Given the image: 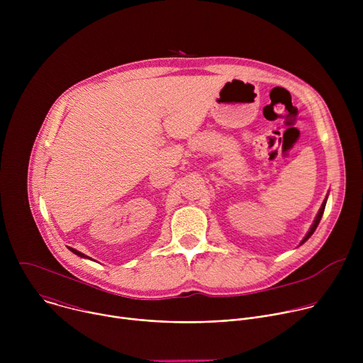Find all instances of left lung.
<instances>
[{"label": "left lung", "mask_w": 363, "mask_h": 363, "mask_svg": "<svg viewBox=\"0 0 363 363\" xmlns=\"http://www.w3.org/2000/svg\"><path fill=\"white\" fill-rule=\"evenodd\" d=\"M326 201H328V195H326V198H325V201H323V203H322V206H320V210H319V213H318V216H316V218H315V221H313V224H312V227H310V230H308V233L306 234V237L301 240V242H300V245L303 244V242H306L310 237H312V234L316 231V228H318V225H319V223H320V220H322V216H323V213H325V206H326Z\"/></svg>", "instance_id": "8db88e82"}]
</instances>
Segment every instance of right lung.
<instances>
[{"label": "right lung", "instance_id": "1", "mask_svg": "<svg viewBox=\"0 0 363 363\" xmlns=\"http://www.w3.org/2000/svg\"><path fill=\"white\" fill-rule=\"evenodd\" d=\"M69 250H70V251H73V252H74V254H76V255H79V257H84V258H90V257H87V255H84V254H83V252H80V251H77V250H74V248H70V247H69Z\"/></svg>", "mask_w": 363, "mask_h": 363}]
</instances>
